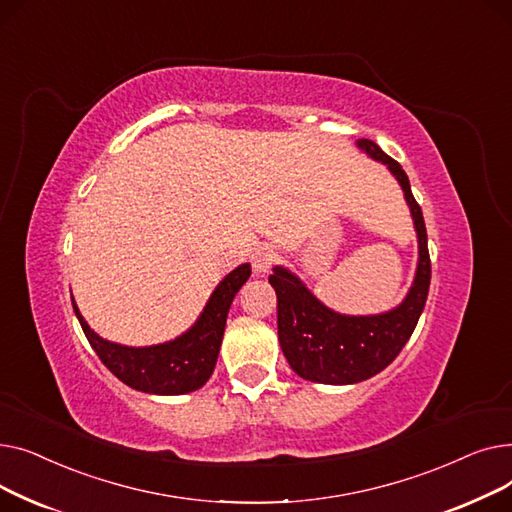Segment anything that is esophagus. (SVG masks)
<instances>
[{
    "label": "esophagus",
    "mask_w": 512,
    "mask_h": 512,
    "mask_svg": "<svg viewBox=\"0 0 512 512\" xmlns=\"http://www.w3.org/2000/svg\"><path fill=\"white\" fill-rule=\"evenodd\" d=\"M278 261V251L272 245H263L253 255V267L257 274H265L272 270V265Z\"/></svg>",
    "instance_id": "obj_1"
}]
</instances>
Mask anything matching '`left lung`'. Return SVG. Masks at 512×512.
Returning a JSON list of instances; mask_svg holds the SVG:
<instances>
[{
	"instance_id": "8db88e82",
	"label": "left lung",
	"mask_w": 512,
	"mask_h": 512,
	"mask_svg": "<svg viewBox=\"0 0 512 512\" xmlns=\"http://www.w3.org/2000/svg\"><path fill=\"white\" fill-rule=\"evenodd\" d=\"M373 159L384 161L400 182L411 207L419 238V263L415 282L396 309L382 315L351 317L321 305L307 286L284 267H274L270 284L278 297V338L282 353L303 380L319 384H357L386 369L411 338L425 307L432 261L419 203L411 193L409 176L396 159L369 139L357 143Z\"/></svg>"
}]
</instances>
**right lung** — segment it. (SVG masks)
Returning <instances> with one entry per match:
<instances>
[{
    "instance_id": "obj_1",
    "label": "right lung",
    "mask_w": 512,
    "mask_h": 512,
    "mask_svg": "<svg viewBox=\"0 0 512 512\" xmlns=\"http://www.w3.org/2000/svg\"><path fill=\"white\" fill-rule=\"evenodd\" d=\"M249 276V263L236 267L213 290L197 324L180 338L157 346L132 348L107 342L87 326L74 301L72 307L93 351L120 382L149 394H186L201 388L213 373L224 338L228 309L234 301V294L249 280Z\"/></svg>"
}]
</instances>
